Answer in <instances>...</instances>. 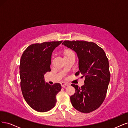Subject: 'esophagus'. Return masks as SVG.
Returning <instances> with one entry per match:
<instances>
[{
    "instance_id": "34e87169",
    "label": "esophagus",
    "mask_w": 128,
    "mask_h": 128,
    "mask_svg": "<svg viewBox=\"0 0 128 128\" xmlns=\"http://www.w3.org/2000/svg\"><path fill=\"white\" fill-rule=\"evenodd\" d=\"M60 84H61L62 86H68V84L65 83V82H62L61 83H60Z\"/></svg>"
}]
</instances>
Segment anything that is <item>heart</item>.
Here are the masks:
<instances>
[{
  "label": "heart",
  "mask_w": 128,
  "mask_h": 128,
  "mask_svg": "<svg viewBox=\"0 0 128 128\" xmlns=\"http://www.w3.org/2000/svg\"><path fill=\"white\" fill-rule=\"evenodd\" d=\"M70 54H74V52L72 50H67L66 52L65 55H70Z\"/></svg>",
  "instance_id": "1"
}]
</instances>
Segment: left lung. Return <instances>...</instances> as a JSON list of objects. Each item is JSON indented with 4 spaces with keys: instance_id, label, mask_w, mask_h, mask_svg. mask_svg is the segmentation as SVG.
I'll list each match as a JSON object with an SVG mask.
<instances>
[{
    "instance_id": "8db88e82",
    "label": "left lung",
    "mask_w": 128,
    "mask_h": 128,
    "mask_svg": "<svg viewBox=\"0 0 128 128\" xmlns=\"http://www.w3.org/2000/svg\"><path fill=\"white\" fill-rule=\"evenodd\" d=\"M62 44L76 52L79 70L76 76L81 74V78H85L81 87L71 84L76 92L70 97L72 105L80 112H92L100 108L106 97L110 76L108 57L93 42L65 40Z\"/></svg>"
}]
</instances>
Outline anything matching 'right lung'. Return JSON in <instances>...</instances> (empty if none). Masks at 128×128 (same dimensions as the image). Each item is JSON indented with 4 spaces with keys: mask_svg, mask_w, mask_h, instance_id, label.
<instances>
[{
    "mask_svg": "<svg viewBox=\"0 0 128 128\" xmlns=\"http://www.w3.org/2000/svg\"><path fill=\"white\" fill-rule=\"evenodd\" d=\"M63 41L32 44L22 55L20 64V88L26 101L40 112L50 110L56 103L60 84L50 85L45 82L44 74L50 71L52 54Z\"/></svg>",
    "mask_w": 128,
    "mask_h": 128,
    "instance_id": "add662e5",
    "label": "right lung"
}]
</instances>
